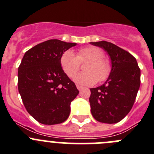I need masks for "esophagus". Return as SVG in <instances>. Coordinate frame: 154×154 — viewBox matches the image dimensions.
<instances>
[{
    "mask_svg": "<svg viewBox=\"0 0 154 154\" xmlns=\"http://www.w3.org/2000/svg\"><path fill=\"white\" fill-rule=\"evenodd\" d=\"M76 87H77V88H78L79 91H81L82 89H83V88L80 85H76Z\"/></svg>",
    "mask_w": 154,
    "mask_h": 154,
    "instance_id": "esophagus-1",
    "label": "esophagus"
}]
</instances>
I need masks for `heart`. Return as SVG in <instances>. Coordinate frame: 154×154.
Listing matches in <instances>:
<instances>
[{
    "label": "heart",
    "mask_w": 154,
    "mask_h": 154,
    "mask_svg": "<svg viewBox=\"0 0 154 154\" xmlns=\"http://www.w3.org/2000/svg\"><path fill=\"white\" fill-rule=\"evenodd\" d=\"M88 61L85 66V72L78 74L74 80L82 85L91 86L97 82L105 81L108 79L112 70L110 61L103 57L101 49L94 46H89L79 50L77 54L72 51H66L62 54L60 59L61 67L64 72L73 78L80 69V63Z\"/></svg>",
    "instance_id": "heart-1"
}]
</instances>
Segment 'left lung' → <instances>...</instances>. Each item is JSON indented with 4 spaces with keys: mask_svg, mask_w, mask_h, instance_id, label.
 I'll return each mask as SVG.
<instances>
[{
    "mask_svg": "<svg viewBox=\"0 0 154 154\" xmlns=\"http://www.w3.org/2000/svg\"><path fill=\"white\" fill-rule=\"evenodd\" d=\"M106 51L112 70L107 80L91 88V112L100 122L112 124L122 119L132 108L140 84V69L130 53L110 42H91Z\"/></svg>",
    "mask_w": 154,
    "mask_h": 154,
    "instance_id": "left-lung-1",
    "label": "left lung"
}]
</instances>
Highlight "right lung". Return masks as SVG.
I'll use <instances>...</instances> for the list:
<instances>
[{"mask_svg":"<svg viewBox=\"0 0 154 154\" xmlns=\"http://www.w3.org/2000/svg\"><path fill=\"white\" fill-rule=\"evenodd\" d=\"M76 45L57 39L26 51L18 69V90L26 110L45 125L62 123L79 91L61 67L63 52Z\"/></svg>","mask_w":154,"mask_h":154,"instance_id":"obj_1","label":"right lung"}]
</instances>
